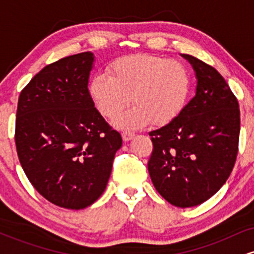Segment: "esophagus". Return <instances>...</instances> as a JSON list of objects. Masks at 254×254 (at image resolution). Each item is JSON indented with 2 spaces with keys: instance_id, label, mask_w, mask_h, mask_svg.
Wrapping results in <instances>:
<instances>
[{
  "instance_id": "34e87169",
  "label": "esophagus",
  "mask_w": 254,
  "mask_h": 254,
  "mask_svg": "<svg viewBox=\"0 0 254 254\" xmlns=\"http://www.w3.org/2000/svg\"><path fill=\"white\" fill-rule=\"evenodd\" d=\"M133 136H135V133L129 132V131H125V132L122 133V137H123L124 142H127V141H130V139H132Z\"/></svg>"
}]
</instances>
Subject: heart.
I'll return each instance as SVG.
<instances>
[{
    "label": "heart",
    "mask_w": 254,
    "mask_h": 254,
    "mask_svg": "<svg viewBox=\"0 0 254 254\" xmlns=\"http://www.w3.org/2000/svg\"><path fill=\"white\" fill-rule=\"evenodd\" d=\"M89 82L93 104L104 117H118L130 104L135 106L116 121L123 129L153 123H171L182 112L190 94L191 77L185 64L177 60L137 54L118 58Z\"/></svg>",
    "instance_id": "b5f03b06"
}]
</instances>
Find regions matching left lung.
<instances>
[{
  "label": "left lung",
  "mask_w": 254,
  "mask_h": 254,
  "mask_svg": "<svg viewBox=\"0 0 254 254\" xmlns=\"http://www.w3.org/2000/svg\"><path fill=\"white\" fill-rule=\"evenodd\" d=\"M196 72V95L171 123L150 131L148 171L154 186L179 208L202 204L227 182L238 155V99L216 69L182 55Z\"/></svg>",
  "instance_id": "left-lung-1"
}]
</instances>
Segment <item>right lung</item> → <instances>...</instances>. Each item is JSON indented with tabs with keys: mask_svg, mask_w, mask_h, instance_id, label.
Listing matches in <instances>:
<instances>
[{
	"mask_svg": "<svg viewBox=\"0 0 254 254\" xmlns=\"http://www.w3.org/2000/svg\"><path fill=\"white\" fill-rule=\"evenodd\" d=\"M92 52L43 68L17 101V156L34 189L61 208L80 210L103 194L122 136L88 92Z\"/></svg>",
	"mask_w": 254,
	"mask_h": 254,
	"instance_id": "right-lung-1",
	"label": "right lung"
}]
</instances>
